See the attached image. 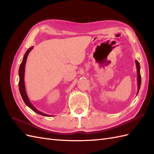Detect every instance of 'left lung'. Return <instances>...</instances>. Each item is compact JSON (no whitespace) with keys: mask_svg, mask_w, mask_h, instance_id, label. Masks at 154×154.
Returning a JSON list of instances; mask_svg holds the SVG:
<instances>
[{"mask_svg":"<svg viewBox=\"0 0 154 154\" xmlns=\"http://www.w3.org/2000/svg\"><path fill=\"white\" fill-rule=\"evenodd\" d=\"M135 62H136V67H137V94H138V92L139 91V89H140V87H141V74H140V65H139V62L137 60H135Z\"/></svg>","mask_w":154,"mask_h":154,"instance_id":"8db88e82","label":"left lung"}]
</instances>
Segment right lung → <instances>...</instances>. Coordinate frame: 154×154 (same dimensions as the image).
<instances>
[{
    "mask_svg": "<svg viewBox=\"0 0 154 154\" xmlns=\"http://www.w3.org/2000/svg\"><path fill=\"white\" fill-rule=\"evenodd\" d=\"M32 49H33V47H31L29 49L27 50V51H26L24 56V58H23L22 62L20 66L19 70H18V75H19V83H18V87H19V91H20V94H21V96L22 97L23 100H24V103H26V105L27 106H29L31 110H32L34 112H36L37 114H38L42 115V116H48V117H49V116H51L42 112L37 110L35 108V107L32 105V103H31V101L29 99L28 96H27V93H26V91L25 83H24L25 66H26L27 56H28L29 53L31 52V51Z\"/></svg>",
    "mask_w": 154,
    "mask_h": 154,
    "instance_id": "1",
    "label": "right lung"
}]
</instances>
